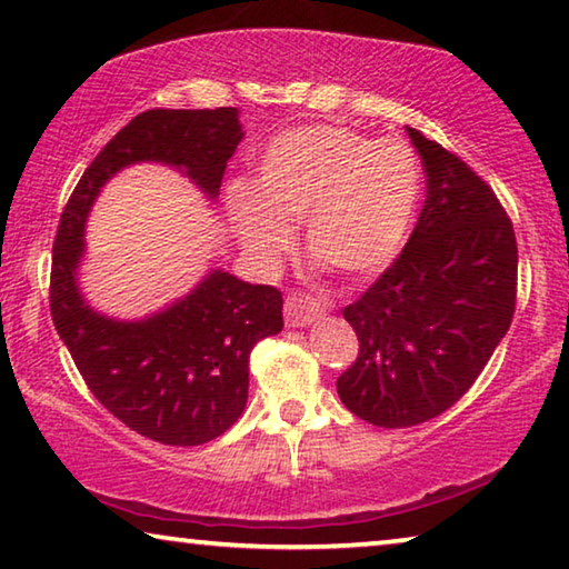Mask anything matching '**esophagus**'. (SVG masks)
Wrapping results in <instances>:
<instances>
[{"label":"esophagus","instance_id":"1","mask_svg":"<svg viewBox=\"0 0 569 569\" xmlns=\"http://www.w3.org/2000/svg\"><path fill=\"white\" fill-rule=\"evenodd\" d=\"M327 313V306L303 293H291L286 299V323L288 327H306V323L321 319Z\"/></svg>","mask_w":569,"mask_h":569}]
</instances>
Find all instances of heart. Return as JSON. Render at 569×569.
<instances>
[{"label": "heart", "instance_id": "heart-1", "mask_svg": "<svg viewBox=\"0 0 569 569\" xmlns=\"http://www.w3.org/2000/svg\"><path fill=\"white\" fill-rule=\"evenodd\" d=\"M420 197V164L400 139H367L347 126H299L260 151L252 187L224 192L230 222L252 258L270 263L303 224L311 252L362 278L400 250Z\"/></svg>", "mask_w": 569, "mask_h": 569}]
</instances>
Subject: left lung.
Masks as SVG:
<instances>
[{
    "instance_id": "8db88e82",
    "label": "left lung",
    "mask_w": 569,
    "mask_h": 569,
    "mask_svg": "<svg viewBox=\"0 0 569 569\" xmlns=\"http://www.w3.org/2000/svg\"><path fill=\"white\" fill-rule=\"evenodd\" d=\"M408 137L426 204L398 260L345 309L359 355L337 380L341 402L377 428L418 426L461 400L517 303V238L493 189L438 141Z\"/></svg>"
}]
</instances>
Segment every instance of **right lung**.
Masks as SVG:
<instances>
[{"mask_svg": "<svg viewBox=\"0 0 569 569\" xmlns=\"http://www.w3.org/2000/svg\"><path fill=\"white\" fill-rule=\"evenodd\" d=\"M240 141L238 108L139 113L83 171L52 246L50 313L78 372L123 426L164 446H202L240 418L250 351L283 329V296L214 268L184 299L147 319L106 317L78 283L86 218L108 179L141 161L174 167L214 200Z\"/></svg>", "mask_w": 569, "mask_h": 569, "instance_id": "add662e5", "label": "right lung"}]
</instances>
